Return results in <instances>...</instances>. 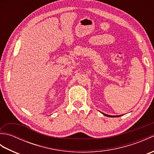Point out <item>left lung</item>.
Masks as SVG:
<instances>
[{"instance_id": "1", "label": "left lung", "mask_w": 154, "mask_h": 154, "mask_svg": "<svg viewBox=\"0 0 154 154\" xmlns=\"http://www.w3.org/2000/svg\"><path fill=\"white\" fill-rule=\"evenodd\" d=\"M103 115H104V116H108V117H119V116H122V115H118V116H111V115H108V114H104V113H103Z\"/></svg>"}]
</instances>
